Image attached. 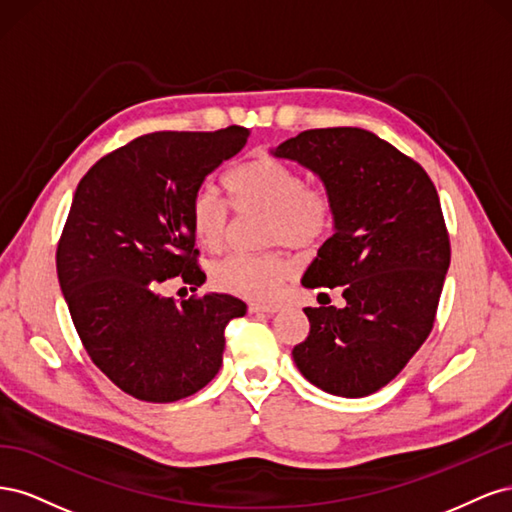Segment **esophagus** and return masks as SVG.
<instances>
[{
    "label": "esophagus",
    "mask_w": 512,
    "mask_h": 512,
    "mask_svg": "<svg viewBox=\"0 0 512 512\" xmlns=\"http://www.w3.org/2000/svg\"><path fill=\"white\" fill-rule=\"evenodd\" d=\"M282 309L280 303H252L250 305V312L254 314H267V316H273Z\"/></svg>",
    "instance_id": "34e87169"
}]
</instances>
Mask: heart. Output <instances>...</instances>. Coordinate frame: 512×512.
<instances>
[{
    "label": "heart",
    "mask_w": 512,
    "mask_h": 512,
    "mask_svg": "<svg viewBox=\"0 0 512 512\" xmlns=\"http://www.w3.org/2000/svg\"><path fill=\"white\" fill-rule=\"evenodd\" d=\"M235 211L267 215V243L307 247L331 228V200L322 188L305 185L303 175L280 160L256 158L235 166L224 177ZM190 226L200 247L218 252L226 239L228 207L213 190H198L190 203ZM294 273L292 262L277 254H232L211 267L215 288L245 299H271Z\"/></svg>",
    "instance_id": "obj_1"
}]
</instances>
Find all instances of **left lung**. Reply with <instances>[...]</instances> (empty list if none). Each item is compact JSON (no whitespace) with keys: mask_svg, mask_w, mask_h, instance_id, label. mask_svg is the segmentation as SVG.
Returning <instances> with one entry per match:
<instances>
[{"mask_svg":"<svg viewBox=\"0 0 512 512\" xmlns=\"http://www.w3.org/2000/svg\"><path fill=\"white\" fill-rule=\"evenodd\" d=\"M322 181L333 235L303 273L305 288L342 286L344 307H305L309 335L292 359L337 397L389 384L431 333L451 245L436 185L421 164L361 128L307 130L271 149Z\"/></svg>","mask_w":512,"mask_h":512,"instance_id":"obj_1","label":"left lung"}]
</instances>
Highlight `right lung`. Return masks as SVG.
Here are the masks:
<instances>
[{
  "label": "right lung",
  "instance_id": "1",
  "mask_svg": "<svg viewBox=\"0 0 512 512\" xmlns=\"http://www.w3.org/2000/svg\"><path fill=\"white\" fill-rule=\"evenodd\" d=\"M247 128L153 132L87 170L57 247V277L81 342L123 393L170 404L198 393L222 367L224 329L247 307L209 292L177 303L160 294L181 275L205 284L196 265L190 203Z\"/></svg>",
  "mask_w": 512,
  "mask_h": 512
}]
</instances>
